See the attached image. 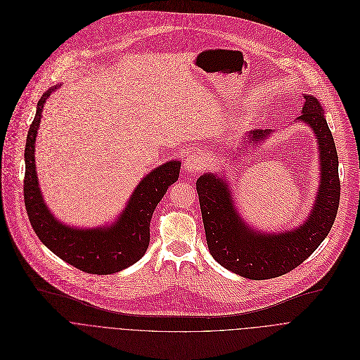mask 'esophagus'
<instances>
[{
    "mask_svg": "<svg viewBox=\"0 0 360 360\" xmlns=\"http://www.w3.org/2000/svg\"><path fill=\"white\" fill-rule=\"evenodd\" d=\"M205 167V162L202 160V158L197 153H190L186 160H184V170L187 173L195 174L198 172H201Z\"/></svg>",
    "mask_w": 360,
    "mask_h": 360,
    "instance_id": "34e87169",
    "label": "esophagus"
}]
</instances>
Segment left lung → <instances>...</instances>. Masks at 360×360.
<instances>
[{
    "mask_svg": "<svg viewBox=\"0 0 360 360\" xmlns=\"http://www.w3.org/2000/svg\"><path fill=\"white\" fill-rule=\"evenodd\" d=\"M302 115L297 122L311 126L319 145L321 186L314 208L304 224L283 233L265 234L243 221L224 179L212 173L195 183L205 240L212 258L220 265L250 279L281 276L301 265L326 238L338 214L340 181L338 153L323 109L315 96L305 95ZM269 130H251L248 139L258 143Z\"/></svg>",
    "mask_w": 360,
    "mask_h": 360,
    "instance_id": "1",
    "label": "left lung"
}]
</instances>
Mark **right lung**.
<instances>
[{
    "label": "right lung",
    "instance_id": "1",
    "mask_svg": "<svg viewBox=\"0 0 360 360\" xmlns=\"http://www.w3.org/2000/svg\"><path fill=\"white\" fill-rule=\"evenodd\" d=\"M58 86L45 92L37 105L25 145L24 201L30 223L45 247L65 262L88 274H115L145 255L150 241V220L167 188L177 181L181 163L167 162L137 184L117 221L99 229H75L59 223L44 202L35 172V137L45 101Z\"/></svg>",
    "mask_w": 360,
    "mask_h": 360
}]
</instances>
